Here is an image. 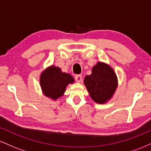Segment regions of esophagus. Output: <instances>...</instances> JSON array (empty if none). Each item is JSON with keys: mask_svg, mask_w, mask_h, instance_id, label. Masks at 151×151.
Listing matches in <instances>:
<instances>
[{"mask_svg": "<svg viewBox=\"0 0 151 151\" xmlns=\"http://www.w3.org/2000/svg\"><path fill=\"white\" fill-rule=\"evenodd\" d=\"M75 80L77 81V82H81L82 81V77L80 74H77V75L75 76Z\"/></svg>", "mask_w": 151, "mask_h": 151, "instance_id": "34e87169", "label": "esophagus"}]
</instances>
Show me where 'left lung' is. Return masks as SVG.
I'll return each mask as SVG.
<instances>
[{
	"mask_svg": "<svg viewBox=\"0 0 151 151\" xmlns=\"http://www.w3.org/2000/svg\"><path fill=\"white\" fill-rule=\"evenodd\" d=\"M84 82L91 98L98 104H105L110 100L118 86L113 69L100 62L93 66L91 74L84 77Z\"/></svg>",
	"mask_w": 151,
	"mask_h": 151,
	"instance_id": "left-lung-1",
	"label": "left lung"
}]
</instances>
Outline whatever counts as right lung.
<instances>
[{"label": "right lung", "instance_id": "right-lung-1", "mask_svg": "<svg viewBox=\"0 0 151 151\" xmlns=\"http://www.w3.org/2000/svg\"><path fill=\"white\" fill-rule=\"evenodd\" d=\"M70 74L62 72L60 68L51 66L42 72L40 79L41 89L45 96L53 100L61 97L69 84L74 83Z\"/></svg>", "mask_w": 151, "mask_h": 151}]
</instances>
